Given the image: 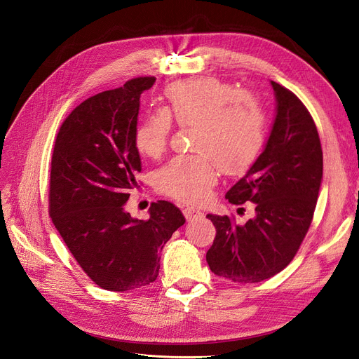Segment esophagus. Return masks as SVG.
Here are the masks:
<instances>
[{
  "instance_id": "obj_1",
  "label": "esophagus",
  "mask_w": 359,
  "mask_h": 359,
  "mask_svg": "<svg viewBox=\"0 0 359 359\" xmlns=\"http://www.w3.org/2000/svg\"><path fill=\"white\" fill-rule=\"evenodd\" d=\"M183 214L186 217L187 221H194V219H198V218H202L203 214L195 208H184L183 210Z\"/></svg>"
}]
</instances>
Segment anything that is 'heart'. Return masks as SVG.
Masks as SVG:
<instances>
[{
	"label": "heart",
	"mask_w": 359,
	"mask_h": 359,
	"mask_svg": "<svg viewBox=\"0 0 359 359\" xmlns=\"http://www.w3.org/2000/svg\"><path fill=\"white\" fill-rule=\"evenodd\" d=\"M167 110L147 115L135 129L134 144L148 158L167 145L172 118L194 126V156H176L156 173L157 189L182 202H201L217 180V165L238 175L256 161L265 144V113L249 93L214 77L179 81L165 90Z\"/></svg>",
	"instance_id": "heart-1"
}]
</instances>
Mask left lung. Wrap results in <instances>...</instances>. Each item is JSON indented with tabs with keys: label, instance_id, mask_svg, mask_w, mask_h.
Returning a JSON list of instances; mask_svg holds the SVG:
<instances>
[{
	"label": "left lung",
	"instance_id": "left-lung-1",
	"mask_svg": "<svg viewBox=\"0 0 359 359\" xmlns=\"http://www.w3.org/2000/svg\"><path fill=\"white\" fill-rule=\"evenodd\" d=\"M276 115L269 138L252 167L225 195L255 203V217L236 224L208 214L217 229L206 262L211 271L240 284H255L285 269L313 219L323 179V151L306 106L292 91L271 81Z\"/></svg>",
	"mask_w": 359,
	"mask_h": 359
}]
</instances>
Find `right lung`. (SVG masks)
<instances>
[{
  "instance_id": "add662e5",
  "label": "right lung",
  "mask_w": 359,
  "mask_h": 359,
  "mask_svg": "<svg viewBox=\"0 0 359 359\" xmlns=\"http://www.w3.org/2000/svg\"><path fill=\"white\" fill-rule=\"evenodd\" d=\"M154 77L129 80L75 107L56 135L49 215L93 282L130 291L154 282L160 252L184 217L172 202L151 203L147 221L125 210L141 158L134 144L141 94Z\"/></svg>"
}]
</instances>
